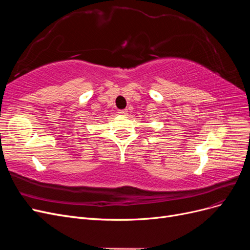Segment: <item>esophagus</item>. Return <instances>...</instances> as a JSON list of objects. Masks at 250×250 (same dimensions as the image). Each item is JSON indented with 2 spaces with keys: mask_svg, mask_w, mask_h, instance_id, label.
<instances>
[{
  "mask_svg": "<svg viewBox=\"0 0 250 250\" xmlns=\"http://www.w3.org/2000/svg\"><path fill=\"white\" fill-rule=\"evenodd\" d=\"M119 113L122 116H125V115H127L128 111H127V109H122V110H119Z\"/></svg>",
  "mask_w": 250,
  "mask_h": 250,
  "instance_id": "obj_1",
  "label": "esophagus"
}]
</instances>
